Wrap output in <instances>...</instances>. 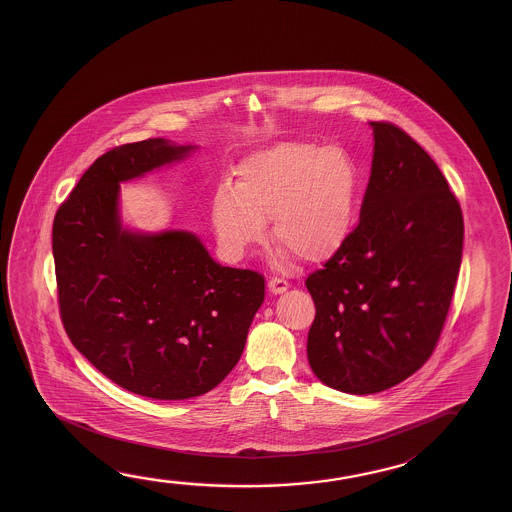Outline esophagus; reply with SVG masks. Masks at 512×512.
<instances>
[{
	"label": "esophagus",
	"mask_w": 512,
	"mask_h": 512,
	"mask_svg": "<svg viewBox=\"0 0 512 512\" xmlns=\"http://www.w3.org/2000/svg\"><path fill=\"white\" fill-rule=\"evenodd\" d=\"M269 291L273 294H282L289 289V284L285 282L284 278H269L268 282Z\"/></svg>",
	"instance_id": "obj_1"
}]
</instances>
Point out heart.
<instances>
[{"label": "heart", "mask_w": 512, "mask_h": 512, "mask_svg": "<svg viewBox=\"0 0 512 512\" xmlns=\"http://www.w3.org/2000/svg\"><path fill=\"white\" fill-rule=\"evenodd\" d=\"M361 189L359 168L339 146L282 141L246 155L235 184L218 185L212 227L230 260L244 257L268 234L284 259L307 264L332 259L348 243Z\"/></svg>", "instance_id": "obj_1"}]
</instances>
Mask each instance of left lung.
<instances>
[{"label": "left lung", "instance_id": "obj_1", "mask_svg": "<svg viewBox=\"0 0 512 512\" xmlns=\"http://www.w3.org/2000/svg\"><path fill=\"white\" fill-rule=\"evenodd\" d=\"M369 125L375 146L359 225L305 280L316 305L310 368L350 394L386 391L428 361L464 239L461 205L427 151L398 126Z\"/></svg>", "mask_w": 512, "mask_h": 512}]
</instances>
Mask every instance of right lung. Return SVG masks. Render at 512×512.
Instances as JSON below:
<instances>
[{
    "instance_id": "1",
    "label": "right lung",
    "mask_w": 512,
    "mask_h": 512,
    "mask_svg": "<svg viewBox=\"0 0 512 512\" xmlns=\"http://www.w3.org/2000/svg\"><path fill=\"white\" fill-rule=\"evenodd\" d=\"M198 146L146 139L107 151L53 221L60 316L71 343L130 393L187 400L234 369L264 302V277L221 266L187 230L123 227L121 182Z\"/></svg>"
}]
</instances>
